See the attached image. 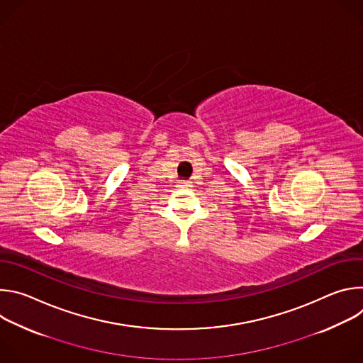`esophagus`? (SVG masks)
I'll use <instances>...</instances> for the list:
<instances>
[{
  "instance_id": "34e87169",
  "label": "esophagus",
  "mask_w": 363,
  "mask_h": 363,
  "mask_svg": "<svg viewBox=\"0 0 363 363\" xmlns=\"http://www.w3.org/2000/svg\"><path fill=\"white\" fill-rule=\"evenodd\" d=\"M177 186H179V188H186V186H191V185H189V182H186V181H182V182H179Z\"/></svg>"
}]
</instances>
